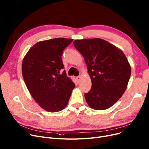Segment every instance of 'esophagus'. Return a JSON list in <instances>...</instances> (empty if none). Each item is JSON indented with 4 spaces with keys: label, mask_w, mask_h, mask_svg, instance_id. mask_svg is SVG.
<instances>
[{
    "label": "esophagus",
    "mask_w": 149,
    "mask_h": 149,
    "mask_svg": "<svg viewBox=\"0 0 149 149\" xmlns=\"http://www.w3.org/2000/svg\"><path fill=\"white\" fill-rule=\"evenodd\" d=\"M75 79H76V80H77L78 83H79V82L80 81V79H81V76H80V75L77 76V77H75Z\"/></svg>",
    "instance_id": "1"
}]
</instances>
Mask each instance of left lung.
Wrapping results in <instances>:
<instances>
[{"label":"left lung","instance_id":"1","mask_svg":"<svg viewBox=\"0 0 149 149\" xmlns=\"http://www.w3.org/2000/svg\"><path fill=\"white\" fill-rule=\"evenodd\" d=\"M75 48L84 57L92 87L84 97L95 110H104L113 105L127 88L131 67L123 51L101 38L76 40Z\"/></svg>","mask_w":149,"mask_h":149}]
</instances>
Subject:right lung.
I'll list each match as a JSON object with an SVG mask.
<instances>
[{"mask_svg": "<svg viewBox=\"0 0 149 149\" xmlns=\"http://www.w3.org/2000/svg\"><path fill=\"white\" fill-rule=\"evenodd\" d=\"M72 41L56 38L39 42L23 58L22 75L26 87L34 100L46 111L63 110L75 88L65 70L63 71L61 59L63 52Z\"/></svg>", "mask_w": 149, "mask_h": 149, "instance_id": "add662e5", "label": "right lung"}]
</instances>
